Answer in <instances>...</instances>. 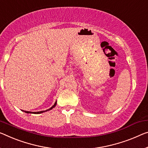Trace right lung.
Returning a JSON list of instances; mask_svg holds the SVG:
<instances>
[{"label":"right lung","instance_id":"1","mask_svg":"<svg viewBox=\"0 0 148 148\" xmlns=\"http://www.w3.org/2000/svg\"><path fill=\"white\" fill-rule=\"evenodd\" d=\"M56 104H57V103L56 102V103L54 104V105L52 106L51 108H50L49 109H48V110H44V111H40V112H32V113H34V114H40V113H43V112H46V111H47V110H51V109H52L53 108H54L56 106ZM24 112H25L26 113H32L31 112H28V111H24V110H23Z\"/></svg>","mask_w":148,"mask_h":148}]
</instances>
